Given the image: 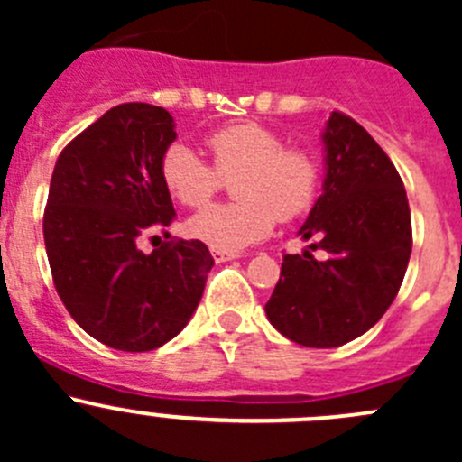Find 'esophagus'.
Instances as JSON below:
<instances>
[{
  "instance_id": "1",
  "label": "esophagus",
  "mask_w": 462,
  "mask_h": 462,
  "mask_svg": "<svg viewBox=\"0 0 462 462\" xmlns=\"http://www.w3.org/2000/svg\"><path fill=\"white\" fill-rule=\"evenodd\" d=\"M212 257H214V261H217V263H223V261L236 259L239 254H236V253H223V250H212Z\"/></svg>"
}]
</instances>
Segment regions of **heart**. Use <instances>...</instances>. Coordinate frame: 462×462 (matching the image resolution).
<instances>
[{
    "instance_id": "heart-1",
    "label": "heart",
    "mask_w": 462,
    "mask_h": 462,
    "mask_svg": "<svg viewBox=\"0 0 462 462\" xmlns=\"http://www.w3.org/2000/svg\"><path fill=\"white\" fill-rule=\"evenodd\" d=\"M212 164L192 147L174 143L161 161L167 192L185 208H201L223 180L236 175V203L209 205L188 221V235L212 250L239 253L265 239L274 221H291L315 201L319 167L304 147H282V138L259 123L217 129L205 138Z\"/></svg>"
}]
</instances>
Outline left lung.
I'll use <instances>...</instances> for the list:
<instances>
[{
	"label": "left lung",
	"instance_id": "obj_1",
	"mask_svg": "<svg viewBox=\"0 0 462 462\" xmlns=\"http://www.w3.org/2000/svg\"><path fill=\"white\" fill-rule=\"evenodd\" d=\"M324 183L297 235L319 239L286 254L265 304L270 324L297 344L335 348L365 335L395 300L411 257L404 185L365 127L333 111L321 132Z\"/></svg>",
	"mask_w": 462,
	"mask_h": 462
}]
</instances>
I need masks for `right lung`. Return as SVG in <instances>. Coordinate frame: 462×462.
I'll list each match as a JSON object with an SVG mask.
<instances>
[{
    "mask_svg": "<svg viewBox=\"0 0 462 462\" xmlns=\"http://www.w3.org/2000/svg\"><path fill=\"white\" fill-rule=\"evenodd\" d=\"M176 123L162 106L127 102L64 147L51 176L44 245L55 291L93 339L153 351L192 319L214 259L203 241L144 254L138 239L174 221L161 176Z\"/></svg>",
    "mask_w": 462,
    "mask_h": 462,
    "instance_id": "right-lung-1",
    "label": "right lung"
}]
</instances>
